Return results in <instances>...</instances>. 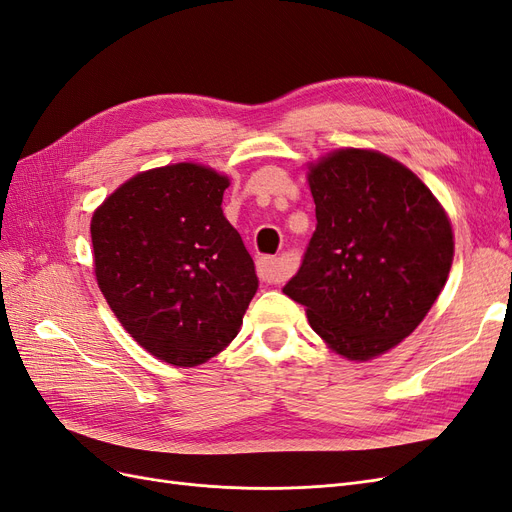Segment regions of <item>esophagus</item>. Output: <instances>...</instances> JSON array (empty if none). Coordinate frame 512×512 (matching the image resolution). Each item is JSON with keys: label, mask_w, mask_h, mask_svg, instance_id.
Listing matches in <instances>:
<instances>
[{"label": "esophagus", "mask_w": 512, "mask_h": 512, "mask_svg": "<svg viewBox=\"0 0 512 512\" xmlns=\"http://www.w3.org/2000/svg\"><path fill=\"white\" fill-rule=\"evenodd\" d=\"M256 271L262 282L267 284H280L288 277V269L282 260L271 258V256H260L256 262Z\"/></svg>", "instance_id": "34e87169"}]
</instances>
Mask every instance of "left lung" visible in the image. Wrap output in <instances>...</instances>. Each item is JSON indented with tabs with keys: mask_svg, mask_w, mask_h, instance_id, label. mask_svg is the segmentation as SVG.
Segmentation results:
<instances>
[{
	"mask_svg": "<svg viewBox=\"0 0 512 512\" xmlns=\"http://www.w3.org/2000/svg\"><path fill=\"white\" fill-rule=\"evenodd\" d=\"M316 232L284 294L348 361L389 352L423 322L451 273L455 237L440 200L408 166L342 147L307 164Z\"/></svg>",
	"mask_w": 512,
	"mask_h": 512,
	"instance_id": "obj_1",
	"label": "left lung"
}]
</instances>
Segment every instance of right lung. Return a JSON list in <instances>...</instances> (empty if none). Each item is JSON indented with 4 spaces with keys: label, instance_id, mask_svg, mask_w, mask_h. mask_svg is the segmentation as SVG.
Masks as SVG:
<instances>
[{
    "label": "right lung",
    "instance_id": "add662e5",
    "mask_svg": "<svg viewBox=\"0 0 512 512\" xmlns=\"http://www.w3.org/2000/svg\"><path fill=\"white\" fill-rule=\"evenodd\" d=\"M228 175L177 162L136 173L91 215L94 273L121 327L156 359L196 367L237 337L258 290L222 211Z\"/></svg>",
    "mask_w": 512,
    "mask_h": 512
}]
</instances>
